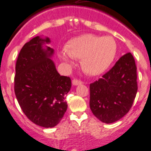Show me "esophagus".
I'll use <instances>...</instances> for the list:
<instances>
[{"label":"esophagus","mask_w":151,"mask_h":151,"mask_svg":"<svg viewBox=\"0 0 151 151\" xmlns=\"http://www.w3.org/2000/svg\"><path fill=\"white\" fill-rule=\"evenodd\" d=\"M81 83H82V82H81V81H80V80H75V79H74V80H72V84L74 86L80 85V84H81Z\"/></svg>","instance_id":"34e87169"}]
</instances>
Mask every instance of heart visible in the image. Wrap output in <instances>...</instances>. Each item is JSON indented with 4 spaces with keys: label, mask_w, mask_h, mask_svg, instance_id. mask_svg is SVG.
Masks as SVG:
<instances>
[{
    "label": "heart",
    "mask_w": 151,
    "mask_h": 151,
    "mask_svg": "<svg viewBox=\"0 0 151 151\" xmlns=\"http://www.w3.org/2000/svg\"><path fill=\"white\" fill-rule=\"evenodd\" d=\"M116 50V42L112 37L88 33L70 39L60 57L67 64H71V58L80 60V66L86 74L97 76L112 64Z\"/></svg>",
    "instance_id": "b5f03b06"
}]
</instances>
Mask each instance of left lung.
<instances>
[{
    "label": "left lung",
    "instance_id": "1",
    "mask_svg": "<svg viewBox=\"0 0 151 151\" xmlns=\"http://www.w3.org/2000/svg\"><path fill=\"white\" fill-rule=\"evenodd\" d=\"M136 65L133 55L122 56L98 81L90 84L89 106L101 122L112 124L132 107L137 93Z\"/></svg>",
    "mask_w": 151,
    "mask_h": 151
}]
</instances>
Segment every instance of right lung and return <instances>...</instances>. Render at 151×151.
I'll return each instance as SVG.
<instances>
[{"label":"right lung","mask_w":151,"mask_h":151,"mask_svg":"<svg viewBox=\"0 0 151 151\" xmlns=\"http://www.w3.org/2000/svg\"><path fill=\"white\" fill-rule=\"evenodd\" d=\"M48 37L36 36L27 42L15 65V94L28 119L45 128L58 124L67 110L65 97L70 77L61 76L51 58L54 50L46 45Z\"/></svg>","instance_id":"right-lung-1"}]
</instances>
